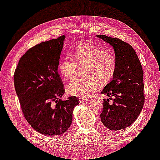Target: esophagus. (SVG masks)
I'll return each mask as SVG.
<instances>
[{
    "label": "esophagus",
    "mask_w": 160,
    "mask_h": 160,
    "mask_svg": "<svg viewBox=\"0 0 160 160\" xmlns=\"http://www.w3.org/2000/svg\"><path fill=\"white\" fill-rule=\"evenodd\" d=\"M79 100H80V102L82 103V102H85V101H88V98H83V97H80Z\"/></svg>",
    "instance_id": "esophagus-1"
}]
</instances>
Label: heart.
I'll list each match as a JSON object with an SVG mask.
<instances>
[{
	"mask_svg": "<svg viewBox=\"0 0 160 160\" xmlns=\"http://www.w3.org/2000/svg\"><path fill=\"white\" fill-rule=\"evenodd\" d=\"M85 77L75 80L68 86V92L75 97L88 98L100 84L111 79L117 67L115 55L97 46L85 44L75 48L73 58L67 55L61 61L59 70L67 80L76 75L78 66L82 67Z\"/></svg>",
	"mask_w": 160,
	"mask_h": 160,
	"instance_id": "b5f03b06",
	"label": "heart"
}]
</instances>
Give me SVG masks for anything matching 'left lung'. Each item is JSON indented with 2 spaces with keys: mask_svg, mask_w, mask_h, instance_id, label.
Returning <instances> with one entry per match:
<instances>
[{
  "mask_svg": "<svg viewBox=\"0 0 160 160\" xmlns=\"http://www.w3.org/2000/svg\"><path fill=\"white\" fill-rule=\"evenodd\" d=\"M113 48L117 67L112 80L101 91L104 98L101 120L112 131L123 129L137 119L144 104L143 72L135 50L116 38L96 35ZM112 100L110 103L109 101Z\"/></svg>",
  "mask_w": 160,
  "mask_h": 160,
  "instance_id": "left-lung-1",
  "label": "left lung"
}]
</instances>
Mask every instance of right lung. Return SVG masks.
<instances>
[{
    "label": "right lung",
    "mask_w": 160,
    "mask_h": 160,
    "mask_svg": "<svg viewBox=\"0 0 160 160\" xmlns=\"http://www.w3.org/2000/svg\"><path fill=\"white\" fill-rule=\"evenodd\" d=\"M65 36L43 42L20 58L14 75V88L26 120L46 136H57L70 127L75 97L61 100L65 92L58 72Z\"/></svg>",
    "instance_id": "right-lung-1"
}]
</instances>
